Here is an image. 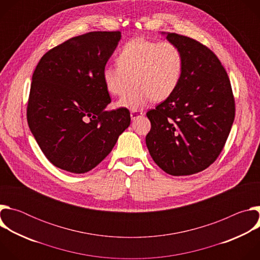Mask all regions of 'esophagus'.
I'll list each match as a JSON object with an SVG mask.
<instances>
[{
    "label": "esophagus",
    "instance_id": "esophagus-1",
    "mask_svg": "<svg viewBox=\"0 0 260 260\" xmlns=\"http://www.w3.org/2000/svg\"><path fill=\"white\" fill-rule=\"evenodd\" d=\"M142 115H143V111H141V110H133V111H131V117H132L133 120L137 119L138 117H140Z\"/></svg>",
    "mask_w": 260,
    "mask_h": 260
}]
</instances>
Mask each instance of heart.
<instances>
[{"label": "heart", "instance_id": "1", "mask_svg": "<svg viewBox=\"0 0 260 260\" xmlns=\"http://www.w3.org/2000/svg\"><path fill=\"white\" fill-rule=\"evenodd\" d=\"M117 66H106L103 81L113 95H122L118 106L138 110L151 100L169 99L179 87L184 72L181 49L170 41L135 38L126 42L116 56Z\"/></svg>", "mask_w": 260, "mask_h": 260}]
</instances>
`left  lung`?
Returning <instances> with one entry per match:
<instances>
[{
    "label": "left lung",
    "mask_w": 260,
    "mask_h": 260,
    "mask_svg": "<svg viewBox=\"0 0 260 260\" xmlns=\"http://www.w3.org/2000/svg\"><path fill=\"white\" fill-rule=\"evenodd\" d=\"M167 39L181 49L184 72L177 90L147 112L151 129L146 145L166 173L188 176L210 167L223 149L235 98L225 69L210 48L176 32Z\"/></svg>",
    "instance_id": "8db88e82"
}]
</instances>
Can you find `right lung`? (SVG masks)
<instances>
[{"instance_id":"right-lung-1","label":"right lung","mask_w":260,"mask_h":260,"mask_svg":"<svg viewBox=\"0 0 260 260\" xmlns=\"http://www.w3.org/2000/svg\"><path fill=\"white\" fill-rule=\"evenodd\" d=\"M121 32L89 31L47 51L37 64L26 118L47 159L67 172L95 168L128 127L126 108L106 111L111 98L103 70Z\"/></svg>"}]
</instances>
